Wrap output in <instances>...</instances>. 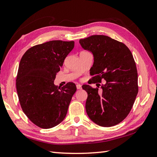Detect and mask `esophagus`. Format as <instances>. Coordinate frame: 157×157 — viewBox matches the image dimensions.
Returning <instances> with one entry per match:
<instances>
[{
    "mask_svg": "<svg viewBox=\"0 0 157 157\" xmlns=\"http://www.w3.org/2000/svg\"><path fill=\"white\" fill-rule=\"evenodd\" d=\"M76 87H77V89L78 90H79V89H81L82 88V86L80 85V84H77L76 85Z\"/></svg>",
    "mask_w": 157,
    "mask_h": 157,
    "instance_id": "34e87169",
    "label": "esophagus"
}]
</instances>
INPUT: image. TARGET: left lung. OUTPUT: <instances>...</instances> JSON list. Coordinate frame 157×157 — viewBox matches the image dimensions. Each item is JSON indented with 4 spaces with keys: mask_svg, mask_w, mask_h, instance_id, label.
Segmentation results:
<instances>
[{
    "mask_svg": "<svg viewBox=\"0 0 157 157\" xmlns=\"http://www.w3.org/2000/svg\"><path fill=\"white\" fill-rule=\"evenodd\" d=\"M79 43L94 55L90 80L92 84L99 83L96 88L82 86L88 93L86 113L100 126L117 125L131 111L138 92L137 68L132 52L123 42L104 35L80 39ZM102 80L105 81L101 85Z\"/></svg>",
    "mask_w": 157,
    "mask_h": 157,
    "instance_id": "8db88e82",
    "label": "left lung"
}]
</instances>
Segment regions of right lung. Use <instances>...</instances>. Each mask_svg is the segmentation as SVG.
<instances>
[{"mask_svg": "<svg viewBox=\"0 0 157 157\" xmlns=\"http://www.w3.org/2000/svg\"><path fill=\"white\" fill-rule=\"evenodd\" d=\"M73 48V41L46 42L29 48L20 61L16 78L19 101L23 113L39 128H53L67 115L76 86L68 82L60 89L54 80Z\"/></svg>", "mask_w": 157, "mask_h": 157, "instance_id": "add662e5", "label": "right lung"}]
</instances>
